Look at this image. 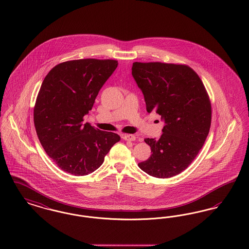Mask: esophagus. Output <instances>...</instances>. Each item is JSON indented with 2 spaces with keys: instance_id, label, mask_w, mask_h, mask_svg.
Here are the masks:
<instances>
[{
  "instance_id": "1",
  "label": "esophagus",
  "mask_w": 249,
  "mask_h": 249,
  "mask_svg": "<svg viewBox=\"0 0 249 249\" xmlns=\"http://www.w3.org/2000/svg\"><path fill=\"white\" fill-rule=\"evenodd\" d=\"M122 138L125 141H135L136 137L132 134H122Z\"/></svg>"
}]
</instances>
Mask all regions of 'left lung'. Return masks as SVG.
I'll return each mask as SVG.
<instances>
[{"label":"left lung","instance_id":"1","mask_svg":"<svg viewBox=\"0 0 249 249\" xmlns=\"http://www.w3.org/2000/svg\"><path fill=\"white\" fill-rule=\"evenodd\" d=\"M131 73L146 111L160 115L165 122L159 140L144 139L152 154L138 166L154 178L175 177L194 160L209 133L208 93L197 72L185 64L136 61Z\"/></svg>","mask_w":249,"mask_h":249}]
</instances>
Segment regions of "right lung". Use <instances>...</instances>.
Here are the masks:
<instances>
[{
    "label": "right lung",
    "mask_w": 249,
    "mask_h": 249,
    "mask_svg": "<svg viewBox=\"0 0 249 249\" xmlns=\"http://www.w3.org/2000/svg\"><path fill=\"white\" fill-rule=\"evenodd\" d=\"M118 64L115 59L64 61L53 67L41 85L34 109L38 139L59 169L72 176L94 172L120 140L117 133L83 124Z\"/></svg>",
    "instance_id": "add662e5"
}]
</instances>
